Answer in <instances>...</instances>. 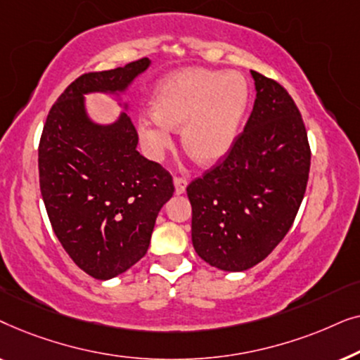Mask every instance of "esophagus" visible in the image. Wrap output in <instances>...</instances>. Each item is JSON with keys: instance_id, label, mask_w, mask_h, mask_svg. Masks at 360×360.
Instances as JSON below:
<instances>
[{"instance_id": "esophagus-1", "label": "esophagus", "mask_w": 360, "mask_h": 360, "mask_svg": "<svg viewBox=\"0 0 360 360\" xmlns=\"http://www.w3.org/2000/svg\"><path fill=\"white\" fill-rule=\"evenodd\" d=\"M174 186H175V193L176 195H184L185 190H186V180L181 179V176H175Z\"/></svg>"}]
</instances>
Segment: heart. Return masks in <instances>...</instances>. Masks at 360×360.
Listing matches in <instances>:
<instances>
[{
	"mask_svg": "<svg viewBox=\"0 0 360 360\" xmlns=\"http://www.w3.org/2000/svg\"><path fill=\"white\" fill-rule=\"evenodd\" d=\"M249 106V85L238 72L184 68L164 78L152 95V112L137 121V134L154 159L181 127V146L201 165L224 159L238 141Z\"/></svg>",
	"mask_w": 360,
	"mask_h": 360,
	"instance_id": "b5f03b06",
	"label": "heart"
}]
</instances>
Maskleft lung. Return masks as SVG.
Masks as SVG:
<instances>
[{
  "label": "left lung",
  "mask_w": 360,
  "mask_h": 360,
  "mask_svg": "<svg viewBox=\"0 0 360 360\" xmlns=\"http://www.w3.org/2000/svg\"><path fill=\"white\" fill-rule=\"evenodd\" d=\"M255 101L226 159L186 186L191 240L205 262L243 272L292 228L309 174L308 136L288 91L250 70Z\"/></svg>",
  "instance_id": "left-lung-1"
}]
</instances>
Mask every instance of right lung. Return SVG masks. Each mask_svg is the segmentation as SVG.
I'll return each mask as SVG.
<instances>
[{
  "label": "right lung",
  "instance_id": "1",
  "mask_svg": "<svg viewBox=\"0 0 360 360\" xmlns=\"http://www.w3.org/2000/svg\"><path fill=\"white\" fill-rule=\"evenodd\" d=\"M149 65L141 58L78 77L53 103L39 144V181L53 233L73 262L98 280L144 257L157 214L175 188L164 167L137 152L127 112L98 124L85 95L120 96Z\"/></svg>",
  "mask_w": 360,
  "mask_h": 360
}]
</instances>
